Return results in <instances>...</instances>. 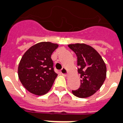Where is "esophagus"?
I'll return each instance as SVG.
<instances>
[{"mask_svg": "<svg viewBox=\"0 0 123 123\" xmlns=\"http://www.w3.org/2000/svg\"><path fill=\"white\" fill-rule=\"evenodd\" d=\"M61 73L63 75L66 76V75H67V74H68V70L66 68H62V70H61Z\"/></svg>", "mask_w": 123, "mask_h": 123, "instance_id": "esophagus-1", "label": "esophagus"}]
</instances>
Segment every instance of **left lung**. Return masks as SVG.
I'll list each match as a JSON object with an SVG mask.
<instances>
[{
  "label": "left lung",
  "instance_id": "left-lung-1",
  "mask_svg": "<svg viewBox=\"0 0 123 123\" xmlns=\"http://www.w3.org/2000/svg\"><path fill=\"white\" fill-rule=\"evenodd\" d=\"M68 47L76 54L80 86L72 90L75 96L86 98L100 89L106 77V66L99 53L86 44H72Z\"/></svg>",
  "mask_w": 123,
  "mask_h": 123
}]
</instances>
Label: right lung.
Segmentation results:
<instances>
[{
    "mask_svg": "<svg viewBox=\"0 0 123 123\" xmlns=\"http://www.w3.org/2000/svg\"><path fill=\"white\" fill-rule=\"evenodd\" d=\"M58 46L50 42H41L30 48L22 56L18 75L24 88L33 94L43 95L51 89L57 76L51 55Z\"/></svg>",
    "mask_w": 123,
    "mask_h": 123,
    "instance_id": "obj_1",
    "label": "right lung"
}]
</instances>
